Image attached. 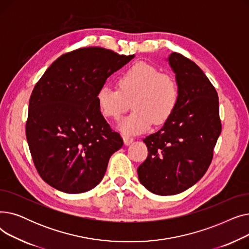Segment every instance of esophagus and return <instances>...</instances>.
Returning a JSON list of instances; mask_svg holds the SVG:
<instances>
[{"instance_id":"obj_1","label":"esophagus","mask_w":249,"mask_h":249,"mask_svg":"<svg viewBox=\"0 0 249 249\" xmlns=\"http://www.w3.org/2000/svg\"><path fill=\"white\" fill-rule=\"evenodd\" d=\"M123 139H124L125 145H129L130 143L133 142V138H132V137H129V136H127V135H123Z\"/></svg>"}]
</instances>
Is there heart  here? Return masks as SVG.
Segmentation results:
<instances>
[{
  "label": "heart",
  "mask_w": 249,
  "mask_h": 249,
  "mask_svg": "<svg viewBox=\"0 0 249 249\" xmlns=\"http://www.w3.org/2000/svg\"><path fill=\"white\" fill-rule=\"evenodd\" d=\"M119 89L102 87L97 102L104 117L119 120L131 107L133 112L119 124L125 134L146 131L151 123L161 125L175 112L179 98L176 77L145 62H137L118 80Z\"/></svg>",
  "instance_id": "obj_1"
}]
</instances>
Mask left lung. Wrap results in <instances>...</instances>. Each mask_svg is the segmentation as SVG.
Listing matches in <instances>:
<instances>
[{"label":"left lung","instance_id":"1","mask_svg":"<svg viewBox=\"0 0 249 249\" xmlns=\"http://www.w3.org/2000/svg\"><path fill=\"white\" fill-rule=\"evenodd\" d=\"M167 60L178 84V103L161 129L143 139L148 155L137 168L141 184L160 196L179 194L201 179L222 129L218 94L203 71L177 52Z\"/></svg>","mask_w":249,"mask_h":249}]
</instances>
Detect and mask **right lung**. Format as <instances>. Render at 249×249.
<instances>
[{
	"mask_svg": "<svg viewBox=\"0 0 249 249\" xmlns=\"http://www.w3.org/2000/svg\"><path fill=\"white\" fill-rule=\"evenodd\" d=\"M134 56L78 48L58 57L35 85L26 137L37 172L49 186L80 194L102 180L123 139L101 114L97 94Z\"/></svg>",
	"mask_w": 249,
	"mask_h": 249,
	"instance_id": "right-lung-1",
	"label": "right lung"
}]
</instances>
